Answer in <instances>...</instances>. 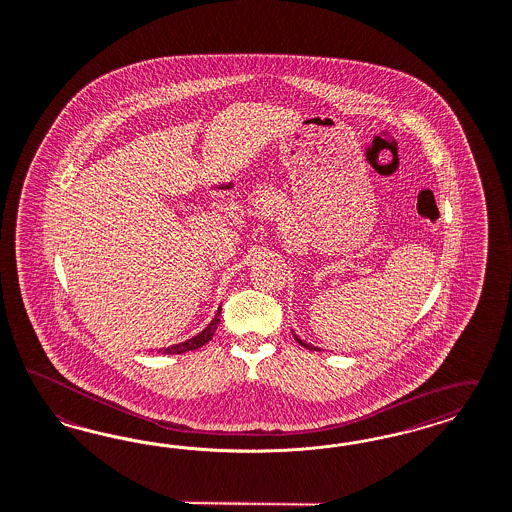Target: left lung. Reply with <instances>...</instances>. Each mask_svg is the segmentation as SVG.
I'll use <instances>...</instances> for the list:
<instances>
[{
	"label": "left lung",
	"instance_id": "left-lung-1",
	"mask_svg": "<svg viewBox=\"0 0 512 512\" xmlns=\"http://www.w3.org/2000/svg\"><path fill=\"white\" fill-rule=\"evenodd\" d=\"M295 340L299 342L300 346H304L306 350H310V352H319V348H316V346H312V344H306L304 340H300L299 336L295 335Z\"/></svg>",
	"mask_w": 512,
	"mask_h": 512
}]
</instances>
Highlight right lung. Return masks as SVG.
I'll return each instance as SVG.
<instances>
[{
  "instance_id": "obj_1",
  "label": "right lung",
  "mask_w": 512,
  "mask_h": 512,
  "mask_svg": "<svg viewBox=\"0 0 512 512\" xmlns=\"http://www.w3.org/2000/svg\"><path fill=\"white\" fill-rule=\"evenodd\" d=\"M219 316H221V308L217 310V314H215V318L208 323V327L202 331V333H198V335L193 336V338H189V340H185V342H179V344H174V346H170V348H162L160 352L162 353H185L191 352V350H198V348H202L204 344H208L210 340H212L213 335H215V329H217V325H219Z\"/></svg>"
}]
</instances>
